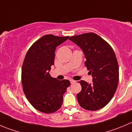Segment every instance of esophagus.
Segmentation results:
<instances>
[{
  "label": "esophagus",
  "instance_id": "esophagus-1",
  "mask_svg": "<svg viewBox=\"0 0 132 132\" xmlns=\"http://www.w3.org/2000/svg\"><path fill=\"white\" fill-rule=\"evenodd\" d=\"M70 82H71V84H75V83L76 82V80H73V79H71V80H70Z\"/></svg>",
  "mask_w": 132,
  "mask_h": 132
}]
</instances>
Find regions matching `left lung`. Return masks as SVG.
Returning <instances> with one entry per match:
<instances>
[{
	"mask_svg": "<svg viewBox=\"0 0 132 132\" xmlns=\"http://www.w3.org/2000/svg\"><path fill=\"white\" fill-rule=\"evenodd\" d=\"M85 55V66L93 77L92 84L80 80L82 89L77 95L79 105L96 111L111 101L119 82V65L114 51L103 38L94 33L70 37Z\"/></svg>",
	"mask_w": 132,
	"mask_h": 132,
	"instance_id": "1",
	"label": "left lung"
}]
</instances>
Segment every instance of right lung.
I'll list each match as a JSON object with an SVG mask.
<instances>
[{"label":"right lung","mask_w":132,"mask_h":132,"mask_svg":"<svg viewBox=\"0 0 132 132\" xmlns=\"http://www.w3.org/2000/svg\"><path fill=\"white\" fill-rule=\"evenodd\" d=\"M69 37L45 35L28 50L22 68V84L28 101L38 111L54 113L61 107L63 95L70 85L68 80H59L50 76L56 47Z\"/></svg>","instance_id":"obj_1"}]
</instances>
